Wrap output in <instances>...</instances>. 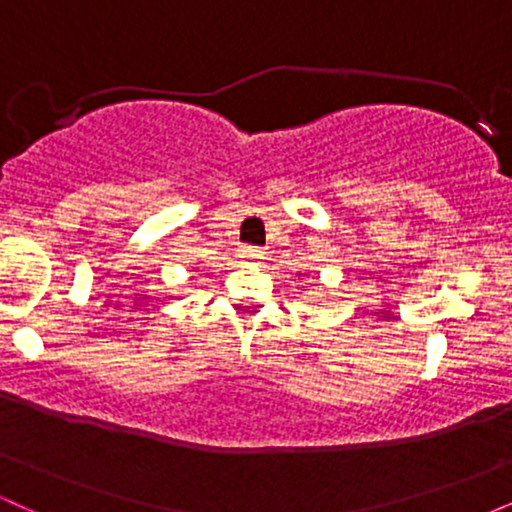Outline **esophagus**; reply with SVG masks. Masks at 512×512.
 I'll list each match as a JSON object with an SVG mask.
<instances>
[{
    "instance_id": "1",
    "label": "esophagus",
    "mask_w": 512,
    "mask_h": 512,
    "mask_svg": "<svg viewBox=\"0 0 512 512\" xmlns=\"http://www.w3.org/2000/svg\"><path fill=\"white\" fill-rule=\"evenodd\" d=\"M240 257H243L245 262H252V264H255V262H260V260H262L264 252H262L260 248H255V245H245V248L240 250Z\"/></svg>"
}]
</instances>
